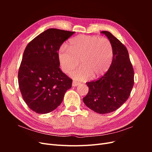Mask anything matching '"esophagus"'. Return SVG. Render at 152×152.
<instances>
[{
  "label": "esophagus",
  "mask_w": 152,
  "mask_h": 152,
  "mask_svg": "<svg viewBox=\"0 0 152 152\" xmlns=\"http://www.w3.org/2000/svg\"><path fill=\"white\" fill-rule=\"evenodd\" d=\"M79 82H75V81H73V82H72V86H73V87H76V86H79Z\"/></svg>",
  "instance_id": "esophagus-1"
}]
</instances>
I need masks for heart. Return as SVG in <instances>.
Segmentation results:
<instances>
[{
	"label": "heart",
	"mask_w": 152,
	"mask_h": 152,
	"mask_svg": "<svg viewBox=\"0 0 152 152\" xmlns=\"http://www.w3.org/2000/svg\"><path fill=\"white\" fill-rule=\"evenodd\" d=\"M68 48L61 45L58 58L61 70L68 73L79 63V68L70 73L76 80H85L93 76L98 78L107 72L112 64L113 48L106 38L98 36L79 35L69 41Z\"/></svg>",
	"instance_id": "b5f03b06"
}]
</instances>
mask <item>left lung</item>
<instances>
[{
    "instance_id": "8db88e82",
    "label": "left lung",
    "mask_w": 152,
    "mask_h": 152,
    "mask_svg": "<svg viewBox=\"0 0 152 152\" xmlns=\"http://www.w3.org/2000/svg\"><path fill=\"white\" fill-rule=\"evenodd\" d=\"M111 42L113 59L107 72L97 80L87 82L89 92L83 98L87 107L99 114L115 111L129 97L134 70L126 48L110 32L102 31Z\"/></svg>"
}]
</instances>
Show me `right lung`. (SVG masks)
<instances>
[{
  "label": "right lung",
  "mask_w": 152,
  "mask_h": 152,
  "mask_svg": "<svg viewBox=\"0 0 152 152\" xmlns=\"http://www.w3.org/2000/svg\"><path fill=\"white\" fill-rule=\"evenodd\" d=\"M74 31L49 28L28 43L18 72L24 101L35 113L51 112L60 105L72 80L59 68L58 52Z\"/></svg>",
  "instance_id": "obj_1"
}]
</instances>
